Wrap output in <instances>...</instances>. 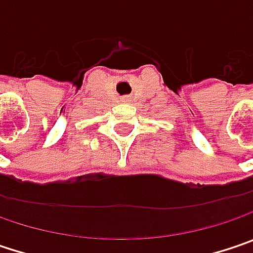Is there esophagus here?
I'll return each mask as SVG.
<instances>
[{
    "mask_svg": "<svg viewBox=\"0 0 253 253\" xmlns=\"http://www.w3.org/2000/svg\"><path fill=\"white\" fill-rule=\"evenodd\" d=\"M122 100H124V102H125V100H129V96H124V98H122Z\"/></svg>",
    "mask_w": 253,
    "mask_h": 253,
    "instance_id": "obj_1",
    "label": "esophagus"
}]
</instances>
